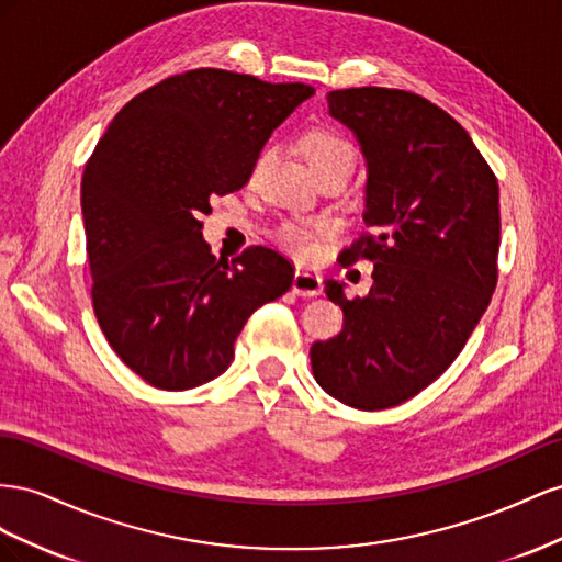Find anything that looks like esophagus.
Masks as SVG:
<instances>
[{
	"label": "esophagus",
	"mask_w": 562,
	"mask_h": 562,
	"mask_svg": "<svg viewBox=\"0 0 562 562\" xmlns=\"http://www.w3.org/2000/svg\"><path fill=\"white\" fill-rule=\"evenodd\" d=\"M292 292L299 296H319L323 294V278L311 270H296L292 280Z\"/></svg>",
	"instance_id": "1"
}]
</instances>
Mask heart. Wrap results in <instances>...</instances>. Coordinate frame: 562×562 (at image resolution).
<instances>
[{"label":"heart","instance_id":"heart-1","mask_svg":"<svg viewBox=\"0 0 562 562\" xmlns=\"http://www.w3.org/2000/svg\"><path fill=\"white\" fill-rule=\"evenodd\" d=\"M303 153H306L308 162L315 171L331 165L356 162V150H352L350 140L331 130L308 132L306 138H303ZM280 243L292 254L306 259V256L315 251V233L308 226H301V223H284L280 228Z\"/></svg>","mask_w":562,"mask_h":562}]
</instances>
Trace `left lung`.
<instances>
[{
    "instance_id": "1",
    "label": "left lung",
    "mask_w": 562,
    "mask_h": 562,
    "mask_svg": "<svg viewBox=\"0 0 562 562\" xmlns=\"http://www.w3.org/2000/svg\"><path fill=\"white\" fill-rule=\"evenodd\" d=\"M329 115L367 159L364 226L341 263L374 261L367 296L327 280L344 329L315 341L319 389L356 409H389L430 386L487 311L499 256V183L467 130L403 89L327 93Z\"/></svg>"
}]
</instances>
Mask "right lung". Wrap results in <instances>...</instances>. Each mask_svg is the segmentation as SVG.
<instances>
[{
  "mask_svg": "<svg viewBox=\"0 0 562 562\" xmlns=\"http://www.w3.org/2000/svg\"><path fill=\"white\" fill-rule=\"evenodd\" d=\"M315 93L301 82L198 68L126 103L82 176L95 319L150 386L221 376L249 315L292 286L268 247L221 261L202 237L212 200L243 188L270 134Z\"/></svg>",
  "mask_w": 562,
  "mask_h": 562,
  "instance_id": "right-lung-1",
  "label": "right lung"
}]
</instances>
